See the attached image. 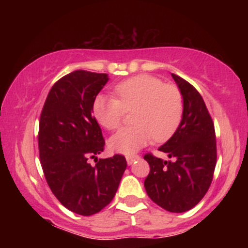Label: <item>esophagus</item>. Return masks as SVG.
Masks as SVG:
<instances>
[{
  "label": "esophagus",
  "instance_id": "esophagus-1",
  "mask_svg": "<svg viewBox=\"0 0 248 248\" xmlns=\"http://www.w3.org/2000/svg\"><path fill=\"white\" fill-rule=\"evenodd\" d=\"M139 158H140V156H138V155L127 156V157H126V160H127V164H128V166H132V164L134 163V162L138 161Z\"/></svg>",
  "mask_w": 248,
  "mask_h": 248
}]
</instances>
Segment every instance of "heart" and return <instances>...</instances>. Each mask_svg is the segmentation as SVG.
Wrapping results in <instances>:
<instances>
[{
  "label": "heart",
  "mask_w": 248,
  "mask_h": 248,
  "mask_svg": "<svg viewBox=\"0 0 248 248\" xmlns=\"http://www.w3.org/2000/svg\"><path fill=\"white\" fill-rule=\"evenodd\" d=\"M118 99L99 94L92 102V114L105 129L120 126L124 110L135 109L132 127L121 128L108 141L112 152L134 154L147 146L153 138L167 140L175 133L183 115V98L171 85L161 79L140 75L115 86Z\"/></svg>",
  "instance_id": "heart-1"
}]
</instances>
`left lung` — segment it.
Wrapping results in <instances>:
<instances>
[{"label": "left lung", "instance_id": "left-lung-1", "mask_svg": "<svg viewBox=\"0 0 248 248\" xmlns=\"http://www.w3.org/2000/svg\"><path fill=\"white\" fill-rule=\"evenodd\" d=\"M171 77L183 98V115L177 129L158 148L173 161L144 156L150 172L144 181L154 203L169 212L189 211L205 196L217 162L215 126L202 95L181 77Z\"/></svg>", "mask_w": 248, "mask_h": 248}]
</instances>
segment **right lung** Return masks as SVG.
<instances>
[{
    "instance_id": "obj_1",
    "label": "right lung",
    "mask_w": 248,
    "mask_h": 248,
    "mask_svg": "<svg viewBox=\"0 0 248 248\" xmlns=\"http://www.w3.org/2000/svg\"><path fill=\"white\" fill-rule=\"evenodd\" d=\"M106 73L77 70L53 85L39 120V158L51 191L70 211L91 216L114 198L127 168L122 155L95 157L104 150L92 102L108 81ZM88 158H95L92 167Z\"/></svg>"
}]
</instances>
